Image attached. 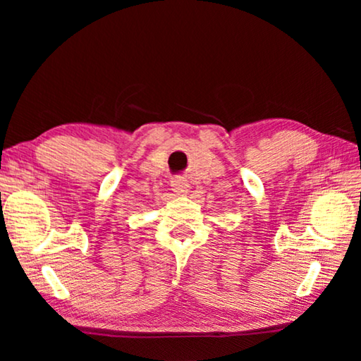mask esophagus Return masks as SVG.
Segmentation results:
<instances>
[{
	"instance_id": "1",
	"label": "esophagus",
	"mask_w": 361,
	"mask_h": 361,
	"mask_svg": "<svg viewBox=\"0 0 361 361\" xmlns=\"http://www.w3.org/2000/svg\"><path fill=\"white\" fill-rule=\"evenodd\" d=\"M172 188H173V191L178 192V194L188 192V183H186V180L178 178V176L172 180Z\"/></svg>"
}]
</instances>
